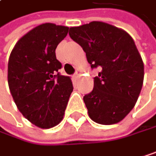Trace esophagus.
Here are the masks:
<instances>
[{
  "label": "esophagus",
  "mask_w": 156,
  "mask_h": 156,
  "mask_svg": "<svg viewBox=\"0 0 156 156\" xmlns=\"http://www.w3.org/2000/svg\"><path fill=\"white\" fill-rule=\"evenodd\" d=\"M79 75H80V71H76V72L74 74V76H75V77H76V76H79Z\"/></svg>",
  "instance_id": "obj_1"
}]
</instances>
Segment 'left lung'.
I'll list each match as a JSON object with an SVG mask.
<instances>
[{
  "mask_svg": "<svg viewBox=\"0 0 156 156\" xmlns=\"http://www.w3.org/2000/svg\"><path fill=\"white\" fill-rule=\"evenodd\" d=\"M69 36L82 47L91 69H101L83 97L90 117L102 125L117 123L133 109L143 83L144 66L133 39L98 21L70 27Z\"/></svg>",
  "mask_w": 156,
  "mask_h": 156,
  "instance_id": "left-lung-1",
  "label": "left lung"
}]
</instances>
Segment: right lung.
Returning a JSON list of instances; mask_svg holds the SVG:
<instances>
[{
	"label": "right lung",
	"mask_w": 156,
	"mask_h": 156,
	"mask_svg": "<svg viewBox=\"0 0 156 156\" xmlns=\"http://www.w3.org/2000/svg\"><path fill=\"white\" fill-rule=\"evenodd\" d=\"M69 27L46 23L23 36L8 62V85L14 101L32 124L50 129L59 124L73 84L58 70L62 64L55 49L66 37Z\"/></svg>",
	"instance_id": "right-lung-1"
}]
</instances>
